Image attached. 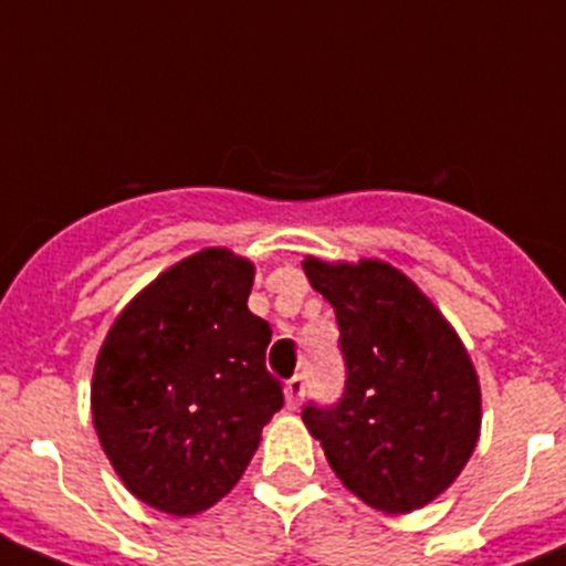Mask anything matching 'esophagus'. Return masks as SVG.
<instances>
[{"mask_svg": "<svg viewBox=\"0 0 566 566\" xmlns=\"http://www.w3.org/2000/svg\"><path fill=\"white\" fill-rule=\"evenodd\" d=\"M303 396H305V376H303V373H297V376H292L286 381V403H289V409H297L300 403H303Z\"/></svg>", "mask_w": 566, "mask_h": 566, "instance_id": "esophagus-1", "label": "esophagus"}]
</instances>
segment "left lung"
<instances>
[{
    "instance_id": "8db88e82",
    "label": "left lung",
    "mask_w": 566,
    "mask_h": 566,
    "mask_svg": "<svg viewBox=\"0 0 566 566\" xmlns=\"http://www.w3.org/2000/svg\"><path fill=\"white\" fill-rule=\"evenodd\" d=\"M303 269L334 305L345 361L342 396L305 403V427L367 505H427L454 483L480 434V385L463 342L390 263L308 258Z\"/></svg>"
}]
</instances>
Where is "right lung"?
Segmentation results:
<instances>
[{"mask_svg": "<svg viewBox=\"0 0 566 566\" xmlns=\"http://www.w3.org/2000/svg\"><path fill=\"white\" fill-rule=\"evenodd\" d=\"M255 269L205 249L159 274L108 331L92 378L103 452L137 500L207 511L241 480L283 407L272 328L247 308Z\"/></svg>", "mask_w": 566, "mask_h": 566, "instance_id": "right-lung-1", "label": "right lung"}]
</instances>
